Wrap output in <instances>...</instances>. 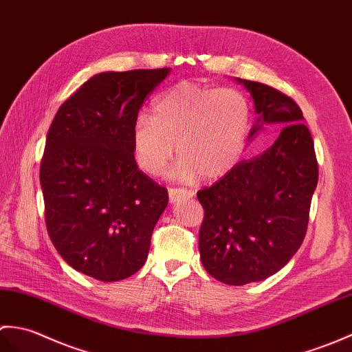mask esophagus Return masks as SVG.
I'll return each mask as SVG.
<instances>
[{
	"mask_svg": "<svg viewBox=\"0 0 352 352\" xmlns=\"http://www.w3.org/2000/svg\"><path fill=\"white\" fill-rule=\"evenodd\" d=\"M168 197H170L171 203H175V201H179V200L194 197V191L186 190V188H170L168 190Z\"/></svg>",
	"mask_w": 352,
	"mask_h": 352,
	"instance_id": "esophagus-1",
	"label": "esophagus"
}]
</instances>
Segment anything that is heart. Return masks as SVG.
<instances>
[{
  "label": "heart",
  "instance_id": "b5f03b06",
  "mask_svg": "<svg viewBox=\"0 0 352 352\" xmlns=\"http://www.w3.org/2000/svg\"><path fill=\"white\" fill-rule=\"evenodd\" d=\"M252 105L244 93L181 81L155 99L152 117L132 124V147L144 173L160 175L175 152L171 175L182 181H215L235 168L245 153Z\"/></svg>",
  "mask_w": 352,
  "mask_h": 352
}]
</instances>
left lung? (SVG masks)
Masks as SVG:
<instances>
[{
    "label": "left lung",
    "mask_w": 352,
    "mask_h": 352,
    "mask_svg": "<svg viewBox=\"0 0 352 352\" xmlns=\"http://www.w3.org/2000/svg\"><path fill=\"white\" fill-rule=\"evenodd\" d=\"M257 114L252 140L263 124L283 126L268 151L241 161L212 186L197 191L205 209L199 250L218 282L242 286L282 270L306 236L318 162L310 131L295 100L267 84L241 80Z\"/></svg>",
    "instance_id": "obj_1"
}]
</instances>
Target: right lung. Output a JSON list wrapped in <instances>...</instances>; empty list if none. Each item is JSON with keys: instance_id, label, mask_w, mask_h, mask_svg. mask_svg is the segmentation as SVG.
Listing matches in <instances>:
<instances>
[{"instance_id": "1", "label": "right lung", "mask_w": 352, "mask_h": 352, "mask_svg": "<svg viewBox=\"0 0 352 352\" xmlns=\"http://www.w3.org/2000/svg\"><path fill=\"white\" fill-rule=\"evenodd\" d=\"M164 69L102 72L58 108L41 164L45 223L60 256L82 274L119 282L143 267L164 186L138 168L132 124Z\"/></svg>"}]
</instances>
